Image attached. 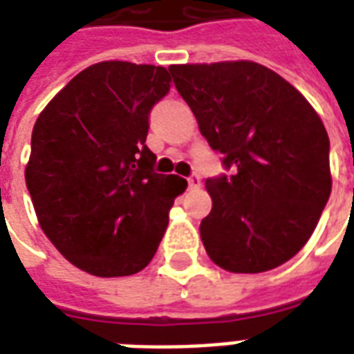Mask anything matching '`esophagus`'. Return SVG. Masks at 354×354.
<instances>
[{
  "label": "esophagus",
  "mask_w": 354,
  "mask_h": 354,
  "mask_svg": "<svg viewBox=\"0 0 354 354\" xmlns=\"http://www.w3.org/2000/svg\"><path fill=\"white\" fill-rule=\"evenodd\" d=\"M187 184H189V187H192V189H195V187H199V185H201V176H199V174H192V176L187 178Z\"/></svg>",
  "instance_id": "1"
}]
</instances>
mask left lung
Masks as SVG:
<instances>
[{
	"instance_id": "1",
	"label": "left lung",
	"mask_w": 354,
	"mask_h": 354,
	"mask_svg": "<svg viewBox=\"0 0 354 354\" xmlns=\"http://www.w3.org/2000/svg\"><path fill=\"white\" fill-rule=\"evenodd\" d=\"M230 176L208 178L201 239L216 266L263 273L309 241L332 192L330 140L297 88L250 60L170 66Z\"/></svg>"
}]
</instances>
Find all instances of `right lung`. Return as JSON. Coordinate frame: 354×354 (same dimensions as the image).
Wrapping results in <instances>:
<instances>
[{"instance_id":"obj_1","label":"right lung","mask_w":354,"mask_h":354,"mask_svg":"<svg viewBox=\"0 0 354 354\" xmlns=\"http://www.w3.org/2000/svg\"><path fill=\"white\" fill-rule=\"evenodd\" d=\"M162 66L109 60L77 73L32 132L26 185L43 233L94 277L151 261L187 182L155 172L149 113L170 91Z\"/></svg>"}]
</instances>
